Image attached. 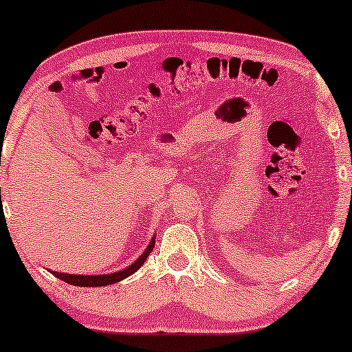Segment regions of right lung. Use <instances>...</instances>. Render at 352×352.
<instances>
[{
  "instance_id": "1",
  "label": "right lung",
  "mask_w": 352,
  "mask_h": 352,
  "mask_svg": "<svg viewBox=\"0 0 352 352\" xmlns=\"http://www.w3.org/2000/svg\"><path fill=\"white\" fill-rule=\"evenodd\" d=\"M153 245H155V235H153L151 242H148L147 248L144 250L141 256H139L136 261H134L131 266L122 269L118 272H112V274H99V276H83V274H65V272H56V271H50L52 276H56L60 280H64L70 285L75 287H105V285H112V283H117L123 278H126L138 271L139 267L146 263V259L148 258V254L153 250Z\"/></svg>"
}]
</instances>
